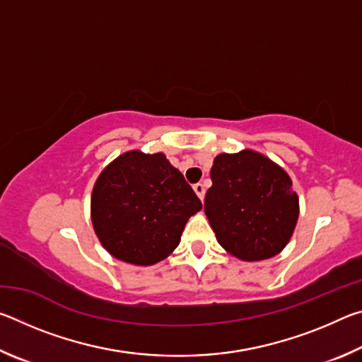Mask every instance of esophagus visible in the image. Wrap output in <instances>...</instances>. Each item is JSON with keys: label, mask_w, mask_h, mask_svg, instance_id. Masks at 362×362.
Returning a JSON list of instances; mask_svg holds the SVG:
<instances>
[{"label": "esophagus", "mask_w": 362, "mask_h": 362, "mask_svg": "<svg viewBox=\"0 0 362 362\" xmlns=\"http://www.w3.org/2000/svg\"><path fill=\"white\" fill-rule=\"evenodd\" d=\"M193 189H194V192H196V194L199 196V199H204L206 187L203 185V183H194V185H193Z\"/></svg>", "instance_id": "1"}]
</instances>
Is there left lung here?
<instances>
[{
	"label": "left lung",
	"instance_id": "1",
	"mask_svg": "<svg viewBox=\"0 0 362 362\" xmlns=\"http://www.w3.org/2000/svg\"><path fill=\"white\" fill-rule=\"evenodd\" d=\"M204 212L217 241L246 262L274 257L289 243L298 198L284 169L252 150L214 159Z\"/></svg>",
	"mask_w": 362,
	"mask_h": 362
}]
</instances>
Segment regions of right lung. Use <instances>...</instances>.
I'll return each instance as SVG.
<instances>
[{"label":"right lung","instance_id":"1","mask_svg":"<svg viewBox=\"0 0 362 362\" xmlns=\"http://www.w3.org/2000/svg\"><path fill=\"white\" fill-rule=\"evenodd\" d=\"M203 204L163 153L127 151L97 179L90 214L110 254L134 265H153L179 246L188 218Z\"/></svg>","mask_w":362,"mask_h":362}]
</instances>
